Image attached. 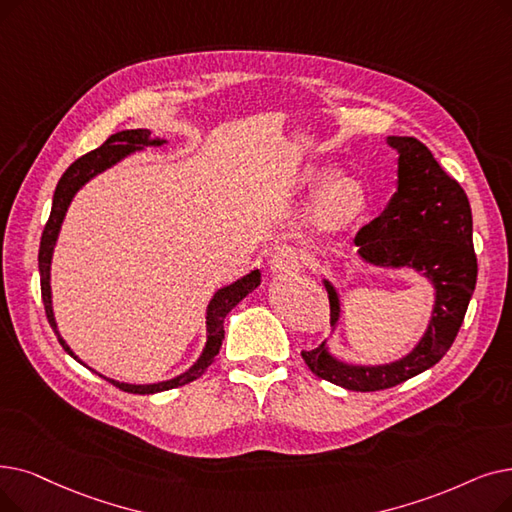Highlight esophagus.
Returning <instances> with one entry per match:
<instances>
[{"label": "esophagus", "instance_id": "esophagus-1", "mask_svg": "<svg viewBox=\"0 0 512 512\" xmlns=\"http://www.w3.org/2000/svg\"><path fill=\"white\" fill-rule=\"evenodd\" d=\"M270 268L276 274L291 276L297 274L301 268V253L295 247H280L270 261Z\"/></svg>", "mask_w": 512, "mask_h": 512}]
</instances>
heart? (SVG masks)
<instances>
[{"mask_svg":"<svg viewBox=\"0 0 512 512\" xmlns=\"http://www.w3.org/2000/svg\"><path fill=\"white\" fill-rule=\"evenodd\" d=\"M337 169L332 167H316L305 173V182L311 186L327 184L335 179ZM366 205V196L362 184L355 177H339L316 198L314 207H311V221L314 226L324 232H337L353 224L360 217Z\"/></svg>","mask_w":512,"mask_h":512,"instance_id":"1","label":"heart"}]
</instances>
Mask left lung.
<instances>
[{
  "instance_id": "left-lung-1",
  "label": "left lung",
  "mask_w": 512,
  "mask_h": 512,
  "mask_svg": "<svg viewBox=\"0 0 512 512\" xmlns=\"http://www.w3.org/2000/svg\"><path fill=\"white\" fill-rule=\"evenodd\" d=\"M399 152L397 192L387 209L355 234L364 261L381 268H412L435 286L429 328L406 358L383 366L345 364L326 345L301 351L320 379L349 391H381L404 383L435 366L452 347L477 284L473 249V215L462 186L435 161L416 138L389 136ZM330 301V324L339 322V295L324 280Z\"/></svg>"
}]
</instances>
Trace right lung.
<instances>
[{"label": "right lung", "mask_w": 512, "mask_h": 512, "mask_svg": "<svg viewBox=\"0 0 512 512\" xmlns=\"http://www.w3.org/2000/svg\"><path fill=\"white\" fill-rule=\"evenodd\" d=\"M165 140H150V131L148 129H125L110 136L100 148L83 154L81 159H77L69 169H66L60 177V182L56 186L54 192V201H52V213L46 228H43L41 234V244H39V276H41V299L43 305H46V316L50 326L54 328L56 337L60 341V345L64 347V351L73 355L75 360H79L77 355L71 351V347L64 343V339L60 337V332L56 330V320H54V311H52V291H50V263H52V253H54V244L62 226V219L66 215V209H69L75 192L87 182L92 180L94 175L102 173L104 169H108L110 165L119 163L127 154L142 150V146H161ZM261 282V274L259 270H253L251 274L242 276L240 280H236L230 286L219 288L215 293V297L211 299L209 307H207V345L201 353V358L196 360V364L186 370L184 374L175 376L171 381H163V383H154V385H129V383H119V381H110L115 387H119L121 391L127 393H138V395H150V393H159V391H167V389H175L188 385L192 381H196L198 376H203V372L213 364L215 355L219 353L221 341H224V320L230 314V311L247 297L251 291L259 286ZM81 362V360H79ZM83 364V362H81Z\"/></svg>", "instance_id": "add662e5"}]
</instances>
